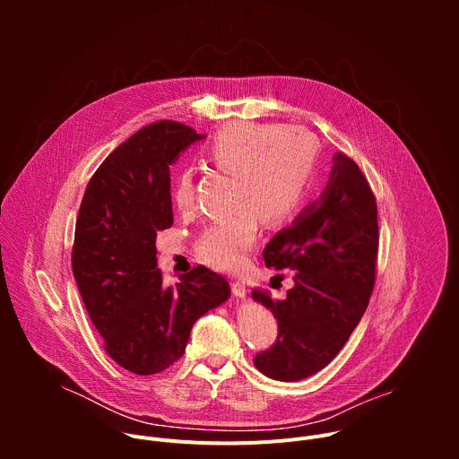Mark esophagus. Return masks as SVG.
<instances>
[{
    "label": "esophagus",
    "mask_w": 459,
    "mask_h": 459,
    "mask_svg": "<svg viewBox=\"0 0 459 459\" xmlns=\"http://www.w3.org/2000/svg\"><path fill=\"white\" fill-rule=\"evenodd\" d=\"M230 290H232V294L236 296V298H245L247 296V285L243 283V281H232L230 283Z\"/></svg>",
    "instance_id": "esophagus-1"
}]
</instances>
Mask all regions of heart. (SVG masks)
<instances>
[{
	"label": "heart",
	"mask_w": 459,
	"mask_h": 459,
	"mask_svg": "<svg viewBox=\"0 0 459 459\" xmlns=\"http://www.w3.org/2000/svg\"><path fill=\"white\" fill-rule=\"evenodd\" d=\"M205 161L212 170L232 178L236 211L211 223L198 248L209 265L234 271L255 243L259 218L280 225L307 200L317 163V142L301 126L232 123L211 140ZM170 200L181 212L194 207L195 183L190 170L176 174Z\"/></svg>",
	"instance_id": "1"
}]
</instances>
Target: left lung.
Wrapping results in <instances>:
<instances>
[{
	"mask_svg": "<svg viewBox=\"0 0 459 459\" xmlns=\"http://www.w3.org/2000/svg\"><path fill=\"white\" fill-rule=\"evenodd\" d=\"M333 161L321 200L264 248L265 265L292 271L294 287L278 301L252 290L278 319L276 343L257 352L254 365L278 381L305 379L329 365L363 317L376 283V198L347 154Z\"/></svg>",
	"mask_w": 459,
	"mask_h": 459,
	"instance_id": "1",
	"label": "left lung"
}]
</instances>
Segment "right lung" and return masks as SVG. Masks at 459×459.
I'll return each mask as SVG.
<instances>
[{"instance_id":"right-lung-1","label":"right lung","mask_w":459,"mask_h":459,"mask_svg":"<svg viewBox=\"0 0 459 459\" xmlns=\"http://www.w3.org/2000/svg\"><path fill=\"white\" fill-rule=\"evenodd\" d=\"M204 138L170 119L142 126L92 174L78 212L76 285L107 354L138 376L178 361L194 321L230 296L204 265L167 287L156 261L158 230L174 221L169 165Z\"/></svg>"}]
</instances>
